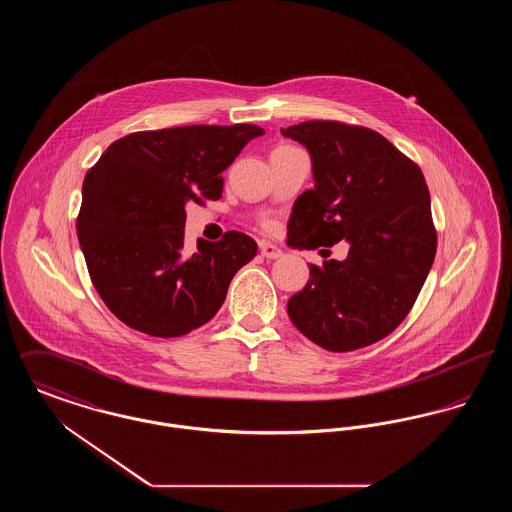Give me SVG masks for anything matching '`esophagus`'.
<instances>
[{
    "label": "esophagus",
    "mask_w": 512,
    "mask_h": 512,
    "mask_svg": "<svg viewBox=\"0 0 512 512\" xmlns=\"http://www.w3.org/2000/svg\"><path fill=\"white\" fill-rule=\"evenodd\" d=\"M261 255L265 259H278V257H282V251L276 245L261 244Z\"/></svg>",
    "instance_id": "esophagus-1"
}]
</instances>
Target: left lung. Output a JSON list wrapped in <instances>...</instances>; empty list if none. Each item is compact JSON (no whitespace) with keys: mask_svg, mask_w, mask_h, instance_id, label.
I'll return each mask as SVG.
<instances>
[{"mask_svg":"<svg viewBox=\"0 0 512 512\" xmlns=\"http://www.w3.org/2000/svg\"><path fill=\"white\" fill-rule=\"evenodd\" d=\"M282 134L309 149L315 174V188L293 203L288 244H349L345 261L311 265L307 286L288 301L293 326L334 353L384 340L413 309L436 257L424 174L359 124L299 122Z\"/></svg>","mask_w":512,"mask_h":512,"instance_id":"left-lung-1","label":"left lung"}]
</instances>
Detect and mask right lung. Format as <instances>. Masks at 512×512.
Here are the masks:
<instances>
[{"mask_svg":"<svg viewBox=\"0 0 512 512\" xmlns=\"http://www.w3.org/2000/svg\"><path fill=\"white\" fill-rule=\"evenodd\" d=\"M263 134L255 124L132 132L86 172L78 242L99 297L126 326L178 338L217 315L257 244L232 230L219 242L197 240V253L188 257L186 203L217 201L220 172Z\"/></svg>","mask_w":512,"mask_h":512,"instance_id":"1","label":"right lung"}]
</instances>
